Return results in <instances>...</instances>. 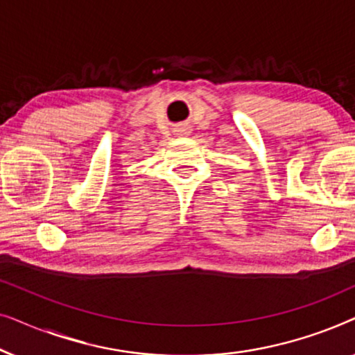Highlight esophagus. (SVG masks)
I'll list each match as a JSON object with an SVG mask.
<instances>
[{"label": "esophagus", "mask_w": 355, "mask_h": 355, "mask_svg": "<svg viewBox=\"0 0 355 355\" xmlns=\"http://www.w3.org/2000/svg\"><path fill=\"white\" fill-rule=\"evenodd\" d=\"M174 132H176L179 137H187V135L191 134V129H189V125H179V128L174 129Z\"/></svg>", "instance_id": "esophagus-1"}]
</instances>
